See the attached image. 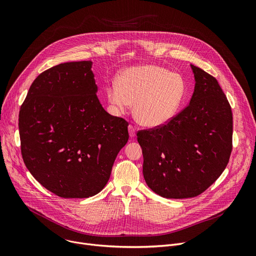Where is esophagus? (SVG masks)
Here are the masks:
<instances>
[{
  "label": "esophagus",
  "mask_w": 256,
  "mask_h": 256,
  "mask_svg": "<svg viewBox=\"0 0 256 256\" xmlns=\"http://www.w3.org/2000/svg\"><path fill=\"white\" fill-rule=\"evenodd\" d=\"M128 132H130V138H134L136 136V128L132 124L128 126Z\"/></svg>",
  "instance_id": "esophagus-1"
}]
</instances>
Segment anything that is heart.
Masks as SVG:
<instances>
[{
    "label": "heart",
    "instance_id": "obj_1",
    "mask_svg": "<svg viewBox=\"0 0 256 256\" xmlns=\"http://www.w3.org/2000/svg\"><path fill=\"white\" fill-rule=\"evenodd\" d=\"M184 92L181 78L158 66L130 68L120 76L118 86L106 89L109 103L120 112L136 102V120L150 128L165 124L174 118Z\"/></svg>",
    "mask_w": 256,
    "mask_h": 256
}]
</instances>
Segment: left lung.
I'll return each mask as SVG.
<instances>
[{
  "mask_svg": "<svg viewBox=\"0 0 256 256\" xmlns=\"http://www.w3.org/2000/svg\"><path fill=\"white\" fill-rule=\"evenodd\" d=\"M190 104L165 124L136 132L148 186L167 198L202 194L225 170L232 152L231 105L216 79L192 64Z\"/></svg>",
  "mask_w": 256,
  "mask_h": 256,
  "instance_id": "obj_1",
  "label": "left lung"
}]
</instances>
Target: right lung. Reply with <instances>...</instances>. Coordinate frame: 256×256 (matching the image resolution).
<instances>
[{"label": "right lung", "mask_w": 256, "mask_h": 256, "mask_svg": "<svg viewBox=\"0 0 256 256\" xmlns=\"http://www.w3.org/2000/svg\"><path fill=\"white\" fill-rule=\"evenodd\" d=\"M91 66L70 62L42 72L20 107L23 161L44 188L64 198L97 194L128 140V122L102 107Z\"/></svg>", "instance_id": "obj_1"}]
</instances>
